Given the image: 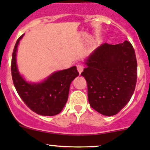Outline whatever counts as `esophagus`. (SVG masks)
I'll list each match as a JSON object with an SVG mask.
<instances>
[{"label":"esophagus","instance_id":"esophagus-1","mask_svg":"<svg viewBox=\"0 0 150 150\" xmlns=\"http://www.w3.org/2000/svg\"><path fill=\"white\" fill-rule=\"evenodd\" d=\"M77 69H78V72H79V74L81 75V72L83 70V67L81 64H77Z\"/></svg>","mask_w":150,"mask_h":150}]
</instances>
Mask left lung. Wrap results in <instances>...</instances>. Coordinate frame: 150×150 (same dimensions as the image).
Listing matches in <instances>:
<instances>
[{"label":"left lung","mask_w":150,"mask_h":150,"mask_svg":"<svg viewBox=\"0 0 150 150\" xmlns=\"http://www.w3.org/2000/svg\"><path fill=\"white\" fill-rule=\"evenodd\" d=\"M84 64L86 67L81 75L87 81L91 107L103 115H116L130 101L136 87L137 62L132 45L127 40L104 43Z\"/></svg>","instance_id":"obj_1"}]
</instances>
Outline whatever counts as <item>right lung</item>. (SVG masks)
I'll use <instances>...</instances> for the list:
<instances>
[{"label": "right lung", "instance_id": "right-lung-1", "mask_svg": "<svg viewBox=\"0 0 150 150\" xmlns=\"http://www.w3.org/2000/svg\"><path fill=\"white\" fill-rule=\"evenodd\" d=\"M24 34L17 40L11 59V75L14 87L20 98L37 114L55 116L66 105L72 81L78 76L76 67L56 71L40 82H29L20 73L17 64L19 43Z\"/></svg>", "mask_w": 150, "mask_h": 150}]
</instances>
